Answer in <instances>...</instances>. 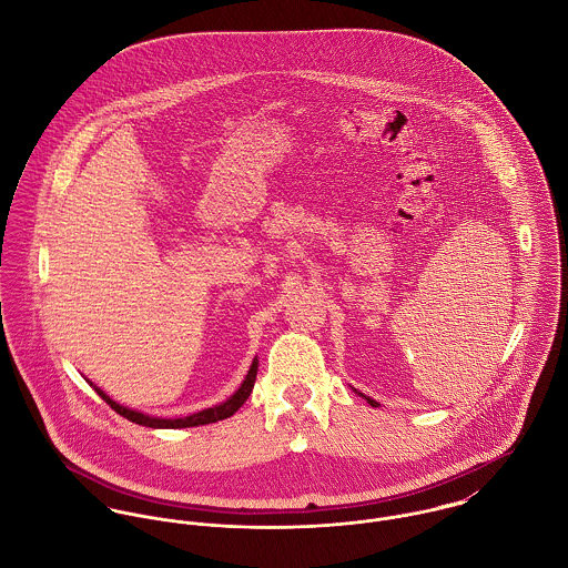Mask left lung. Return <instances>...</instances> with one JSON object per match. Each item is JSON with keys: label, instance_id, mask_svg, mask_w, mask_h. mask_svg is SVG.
I'll list each match as a JSON object with an SVG mask.
<instances>
[{"label": "left lung", "instance_id": "8db88e82", "mask_svg": "<svg viewBox=\"0 0 568 568\" xmlns=\"http://www.w3.org/2000/svg\"><path fill=\"white\" fill-rule=\"evenodd\" d=\"M358 396H363V394H358ZM363 398H365V400H367V403H369V405L378 406V403H376V400H372V398H367V396H363Z\"/></svg>", "mask_w": 568, "mask_h": 568}]
</instances>
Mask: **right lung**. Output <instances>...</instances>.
I'll use <instances>...</instances> for the list:
<instances>
[{
	"label": "right lung",
	"mask_w": 568,
	"mask_h": 568,
	"mask_svg": "<svg viewBox=\"0 0 568 568\" xmlns=\"http://www.w3.org/2000/svg\"><path fill=\"white\" fill-rule=\"evenodd\" d=\"M255 374H257V358H253V363H251V367H248V372H246V378H244L243 385L239 387V392H236L230 400H225V403H221V405L212 406V408H203V410L192 413V415H187V417H174V419L153 417V415H146V413L126 408V406L113 403L102 389L95 387V392H98V396H100L106 405L111 406L115 413H120L122 417H126L129 422H135V424L149 426V428H190V426H203V424H212V422L232 417V415L246 403V398L251 396L253 383H255Z\"/></svg>",
	"instance_id": "obj_1"
}]
</instances>
